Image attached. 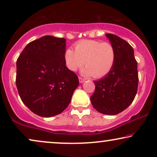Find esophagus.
I'll list each match as a JSON object with an SVG mask.
<instances>
[{"instance_id":"obj_1","label":"esophagus","mask_w":157,"mask_h":157,"mask_svg":"<svg viewBox=\"0 0 157 157\" xmlns=\"http://www.w3.org/2000/svg\"><path fill=\"white\" fill-rule=\"evenodd\" d=\"M78 80H79V82H80V83H83V82H84V81H86V79L83 78H81V77H79V78H78Z\"/></svg>"}]
</instances>
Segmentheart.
<instances>
[{"mask_svg": "<svg viewBox=\"0 0 157 157\" xmlns=\"http://www.w3.org/2000/svg\"><path fill=\"white\" fill-rule=\"evenodd\" d=\"M66 67L71 71H76L83 66L85 76L101 78L108 74L112 69L116 59L113 46L107 42L85 40L77 43L75 51L68 48L64 53Z\"/></svg>", "mask_w": 157, "mask_h": 157, "instance_id": "obj_1", "label": "heart"}]
</instances>
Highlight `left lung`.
I'll return each mask as SVG.
<instances>
[{"label": "left lung", "mask_w": 157, "mask_h": 157, "mask_svg": "<svg viewBox=\"0 0 157 157\" xmlns=\"http://www.w3.org/2000/svg\"><path fill=\"white\" fill-rule=\"evenodd\" d=\"M116 51L111 71L94 81L95 91L91 96L94 108L99 113L115 115L127 108L134 101L138 88L137 62L132 46L114 34L106 33Z\"/></svg>", "instance_id": "left-lung-1"}]
</instances>
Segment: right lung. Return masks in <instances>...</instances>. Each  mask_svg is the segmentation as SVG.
I'll use <instances>...</instances> for the list:
<instances>
[{
  "mask_svg": "<svg viewBox=\"0 0 157 157\" xmlns=\"http://www.w3.org/2000/svg\"><path fill=\"white\" fill-rule=\"evenodd\" d=\"M65 38L45 36L29 43L16 62V86L25 106L36 115L51 117L70 104L79 81L66 66Z\"/></svg>",
  "mask_w": 157,
  "mask_h": 157,
  "instance_id": "right-lung-1",
  "label": "right lung"
}]
</instances>
